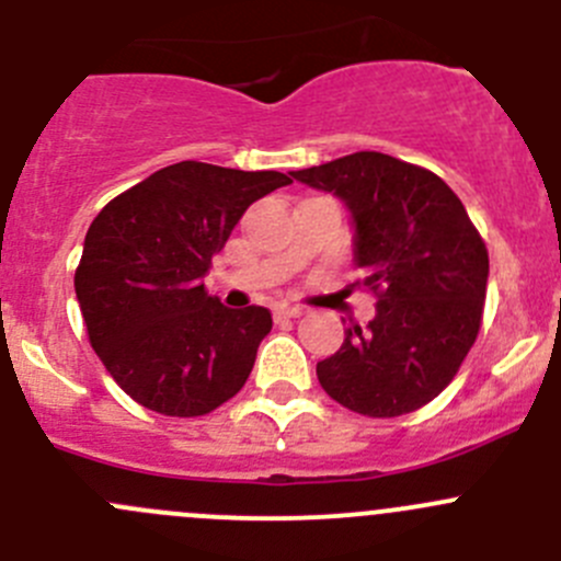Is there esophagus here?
Listing matches in <instances>:
<instances>
[{
    "label": "esophagus",
    "mask_w": 561,
    "mask_h": 561,
    "mask_svg": "<svg viewBox=\"0 0 561 561\" xmlns=\"http://www.w3.org/2000/svg\"><path fill=\"white\" fill-rule=\"evenodd\" d=\"M276 317H301L304 309L301 307H290V304H279V307L274 309Z\"/></svg>",
    "instance_id": "34e87169"
}]
</instances>
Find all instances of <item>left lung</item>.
<instances>
[{"label":"left lung","mask_w":561,"mask_h":561,"mask_svg":"<svg viewBox=\"0 0 561 561\" xmlns=\"http://www.w3.org/2000/svg\"><path fill=\"white\" fill-rule=\"evenodd\" d=\"M290 175L347 203L355 285L377 298L375 320L347 328L339 353L317 364L322 390L358 415L421 410L450 386L478 339L489 282L483 236L437 173L380 151Z\"/></svg>","instance_id":"left-lung-1"}]
</instances>
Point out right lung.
<instances>
[{
	"instance_id": "right-lung-1",
	"label": "right lung",
	"mask_w": 561,
	"mask_h": 561,
	"mask_svg": "<svg viewBox=\"0 0 561 561\" xmlns=\"http://www.w3.org/2000/svg\"><path fill=\"white\" fill-rule=\"evenodd\" d=\"M290 181L184 160L94 217L76 296L94 353L129 399L160 415L197 417L244 388L271 312L222 307L203 274L247 208Z\"/></svg>"
}]
</instances>
